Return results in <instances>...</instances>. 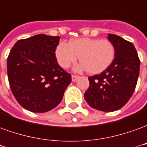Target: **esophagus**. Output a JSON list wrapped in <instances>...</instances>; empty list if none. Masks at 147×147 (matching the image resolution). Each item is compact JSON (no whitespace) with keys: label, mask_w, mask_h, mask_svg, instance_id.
<instances>
[{"label":"esophagus","mask_w":147,"mask_h":147,"mask_svg":"<svg viewBox=\"0 0 147 147\" xmlns=\"http://www.w3.org/2000/svg\"><path fill=\"white\" fill-rule=\"evenodd\" d=\"M79 77L77 75H72V82H76Z\"/></svg>","instance_id":"1"}]
</instances>
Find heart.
<instances>
[{"label": "heart", "instance_id": "b5f03b06", "mask_svg": "<svg viewBox=\"0 0 147 147\" xmlns=\"http://www.w3.org/2000/svg\"><path fill=\"white\" fill-rule=\"evenodd\" d=\"M55 56L62 68H68L80 58L82 62L74 67L75 71L87 69L91 74H98L112 65L115 48L108 39L79 38L69 43L60 42L56 47Z\"/></svg>", "mask_w": 147, "mask_h": 147}]
</instances>
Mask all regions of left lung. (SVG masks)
Wrapping results in <instances>:
<instances>
[{
  "label": "left lung",
  "instance_id": "8db88e82",
  "mask_svg": "<svg viewBox=\"0 0 147 147\" xmlns=\"http://www.w3.org/2000/svg\"><path fill=\"white\" fill-rule=\"evenodd\" d=\"M108 39L115 48L112 65L100 74L88 78L85 99L90 107L102 112H114L127 104L135 91L140 61L131 42L113 34Z\"/></svg>",
  "mask_w": 147,
  "mask_h": 147
}]
</instances>
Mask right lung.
<instances>
[{
	"label": "right lung",
	"instance_id": "right-lung-1",
	"mask_svg": "<svg viewBox=\"0 0 147 147\" xmlns=\"http://www.w3.org/2000/svg\"><path fill=\"white\" fill-rule=\"evenodd\" d=\"M59 36L39 34L18 40L9 53L7 73L16 100L30 112L55 109L71 82V75L58 64Z\"/></svg>",
	"mask_w": 147,
	"mask_h": 147
}]
</instances>
